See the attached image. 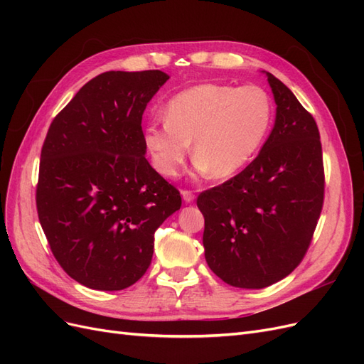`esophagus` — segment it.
<instances>
[{
	"instance_id": "1",
	"label": "esophagus",
	"mask_w": 364,
	"mask_h": 364,
	"mask_svg": "<svg viewBox=\"0 0 364 364\" xmlns=\"http://www.w3.org/2000/svg\"><path fill=\"white\" fill-rule=\"evenodd\" d=\"M181 194H182V199H183L186 203H191V202H194V199H196V196H194V193H193V191L182 190V191H181Z\"/></svg>"
}]
</instances>
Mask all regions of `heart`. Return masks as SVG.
Masks as SVG:
<instances>
[{"label":"heart","instance_id":"obj_1","mask_svg":"<svg viewBox=\"0 0 364 364\" xmlns=\"http://www.w3.org/2000/svg\"><path fill=\"white\" fill-rule=\"evenodd\" d=\"M273 102L259 86L202 83L176 94L164 121H150L142 141L153 167L178 178L191 142L199 173L226 179L243 170L266 141Z\"/></svg>","mask_w":364,"mask_h":364}]
</instances>
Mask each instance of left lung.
Here are the masks:
<instances>
[{
	"label": "left lung",
	"mask_w": 364,
	"mask_h": 364,
	"mask_svg": "<svg viewBox=\"0 0 364 364\" xmlns=\"http://www.w3.org/2000/svg\"><path fill=\"white\" fill-rule=\"evenodd\" d=\"M266 75L277 103L267 141L235 178L197 197L208 266L238 289H264L289 277L311 243L323 205L316 121L287 86Z\"/></svg>",
	"instance_id": "left-lung-1"
}]
</instances>
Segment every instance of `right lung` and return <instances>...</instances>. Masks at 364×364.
Wrapping results in <instances>:
<instances>
[{"instance_id":"obj_1","label":"right lung","mask_w":364,"mask_h":364,"mask_svg":"<svg viewBox=\"0 0 364 364\" xmlns=\"http://www.w3.org/2000/svg\"><path fill=\"white\" fill-rule=\"evenodd\" d=\"M170 79L159 70L94 77L53 119L41 151L36 206L54 258L87 289L115 291L144 274L155 230L181 209L151 168L142 114Z\"/></svg>"}]
</instances>
